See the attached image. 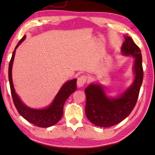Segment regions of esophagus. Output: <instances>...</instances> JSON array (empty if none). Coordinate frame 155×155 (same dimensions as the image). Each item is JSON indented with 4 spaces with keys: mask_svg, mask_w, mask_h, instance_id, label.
Wrapping results in <instances>:
<instances>
[{
    "mask_svg": "<svg viewBox=\"0 0 155 155\" xmlns=\"http://www.w3.org/2000/svg\"><path fill=\"white\" fill-rule=\"evenodd\" d=\"M87 81V77L85 75H82L80 77L78 78L77 80V86L78 87H82L84 86V84L86 83Z\"/></svg>",
    "mask_w": 155,
    "mask_h": 155,
    "instance_id": "34e87169",
    "label": "esophagus"
}]
</instances>
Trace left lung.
I'll use <instances>...</instances> for the list:
<instances>
[{
	"label": "left lung",
	"instance_id": "8db88e82",
	"mask_svg": "<svg viewBox=\"0 0 155 155\" xmlns=\"http://www.w3.org/2000/svg\"><path fill=\"white\" fill-rule=\"evenodd\" d=\"M124 41L121 53L134 58V79L129 88L116 97H108L103 85L92 83L85 88L87 102L85 113L92 123L100 127H109L119 123L130 114L135 107L143 80L142 54L139 47L128 36Z\"/></svg>",
	"mask_w": 155,
	"mask_h": 155
}]
</instances>
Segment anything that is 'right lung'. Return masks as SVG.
<instances>
[{"label":"right lung","mask_w":155,"mask_h":155,"mask_svg":"<svg viewBox=\"0 0 155 155\" xmlns=\"http://www.w3.org/2000/svg\"><path fill=\"white\" fill-rule=\"evenodd\" d=\"M25 38L26 35H25L21 38V40L18 42L12 52V57L9 63L8 80L13 103H14L18 113L25 119L39 127H49L57 123L61 120L62 114H63V107L64 103L68 97L77 90V79L74 78V79L66 82L60 88L54 100L47 107L42 108V109H37V108H30L25 105L19 98L18 94L16 93L12 78V68L16 50Z\"/></svg>","instance_id":"obj_1"}]
</instances>
